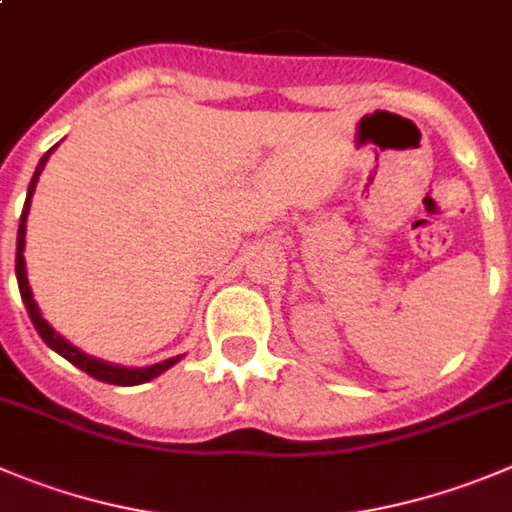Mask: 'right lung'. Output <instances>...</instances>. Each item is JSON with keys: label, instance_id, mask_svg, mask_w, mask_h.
Wrapping results in <instances>:
<instances>
[{"label": "right lung", "instance_id": "right-lung-1", "mask_svg": "<svg viewBox=\"0 0 512 512\" xmlns=\"http://www.w3.org/2000/svg\"><path fill=\"white\" fill-rule=\"evenodd\" d=\"M55 151V146L47 151L45 156L40 159V164H37L35 174H32V181L30 186H27V199H25V209H22V217H19V229H17V260H14V270H17V285H19V295H22V303H25L27 313H30L32 323H35L37 333H40L42 341L47 343V346L52 348L55 353H60L62 358H68L70 364L78 366L80 371H85V374H90L93 379L98 381H105V384H118V386H136V384H146V381L156 379L159 374H164L166 369H171L174 364H179L181 356H174V358H166V361H161V364H154V366H143V369H128V366H118V364H108V361H103V358H95L90 356V353L80 351L78 346H73V343L68 341V338H62L60 333L55 331V328L50 326V323L42 318L40 308H37L35 298H32V290H30V283H27V265H25V234H27V214H30V204H32V194H35V186H37V179H40L42 169H45L47 159H50V154Z\"/></svg>", "mask_w": 512, "mask_h": 512}]
</instances>
